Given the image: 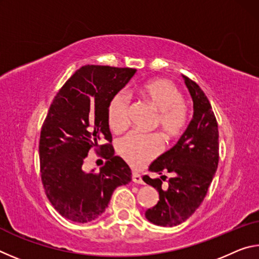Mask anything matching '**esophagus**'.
I'll use <instances>...</instances> for the list:
<instances>
[{
	"instance_id": "34e87169",
	"label": "esophagus",
	"mask_w": 259,
	"mask_h": 259,
	"mask_svg": "<svg viewBox=\"0 0 259 259\" xmlns=\"http://www.w3.org/2000/svg\"><path fill=\"white\" fill-rule=\"evenodd\" d=\"M133 182L136 184H144L142 176H140L138 172H135V171L133 172Z\"/></svg>"
}]
</instances>
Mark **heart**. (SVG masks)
<instances>
[{"label": "heart", "mask_w": 259, "mask_h": 259, "mask_svg": "<svg viewBox=\"0 0 259 259\" xmlns=\"http://www.w3.org/2000/svg\"><path fill=\"white\" fill-rule=\"evenodd\" d=\"M138 95L154 107L157 124L165 138H174L185 128L188 119L184 96L172 83L165 80L146 82L137 90ZM130 98L125 91L114 94L107 105V122L114 133H122L129 124ZM162 144L155 135L137 131L124 136L117 143V152L135 168H140L160 154Z\"/></svg>", "instance_id": "b5f03b06"}]
</instances>
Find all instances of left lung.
Masks as SVG:
<instances>
[{"mask_svg":"<svg viewBox=\"0 0 259 259\" xmlns=\"http://www.w3.org/2000/svg\"><path fill=\"white\" fill-rule=\"evenodd\" d=\"M193 100V119L176 145L160 155L148 170L173 177L166 187L160 178L144 176L143 181L156 188L159 201L145 212L151 223L172 227L190 218L202 203L212 182L219 160L218 124L207 96L191 78L183 75Z\"/></svg>","mask_w":259,"mask_h":259,"instance_id":"1","label":"left lung"}]
</instances>
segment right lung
Masks as SVG:
<instances>
[{"label": "right lung", "mask_w": 259, "mask_h": 259, "mask_svg": "<svg viewBox=\"0 0 259 259\" xmlns=\"http://www.w3.org/2000/svg\"><path fill=\"white\" fill-rule=\"evenodd\" d=\"M135 73V68L82 66L61 87L43 122L38 145L43 187L57 211L74 223L99 217L114 190L131 181L129 165L114 155L107 105ZM103 140L109 143L98 146ZM93 147L108 161L99 173H85L81 165Z\"/></svg>", "instance_id": "add662e5"}]
</instances>
